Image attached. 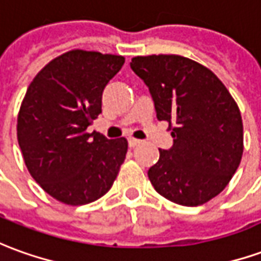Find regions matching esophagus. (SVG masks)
<instances>
[{"label":"esophagus","instance_id":"esophagus-1","mask_svg":"<svg viewBox=\"0 0 261 261\" xmlns=\"http://www.w3.org/2000/svg\"><path fill=\"white\" fill-rule=\"evenodd\" d=\"M140 144H141V140H137V138H133V137L128 138V145H130V147H137V145H140Z\"/></svg>","mask_w":261,"mask_h":261}]
</instances>
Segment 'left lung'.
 <instances>
[{"instance_id":"obj_1","label":"left lung","mask_w":261,"mask_h":261,"mask_svg":"<svg viewBox=\"0 0 261 261\" xmlns=\"http://www.w3.org/2000/svg\"><path fill=\"white\" fill-rule=\"evenodd\" d=\"M148 86L156 118L168 121L174 145L160 149L148 169L155 191L171 202L199 206L219 195L243 154V123L236 101L219 77L179 55L131 59Z\"/></svg>"}]
</instances>
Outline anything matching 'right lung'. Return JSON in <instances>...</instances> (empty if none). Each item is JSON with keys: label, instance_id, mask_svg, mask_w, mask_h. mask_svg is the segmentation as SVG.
Instances as JSON below:
<instances>
[{"label": "right lung", "instance_id": "1", "mask_svg": "<svg viewBox=\"0 0 261 261\" xmlns=\"http://www.w3.org/2000/svg\"><path fill=\"white\" fill-rule=\"evenodd\" d=\"M124 65L120 55L73 49L50 61L31 82L16 136L29 174L52 198L77 206L112 188L124 162V137L87 133L101 113L106 85Z\"/></svg>", "mask_w": 261, "mask_h": 261}]
</instances>
